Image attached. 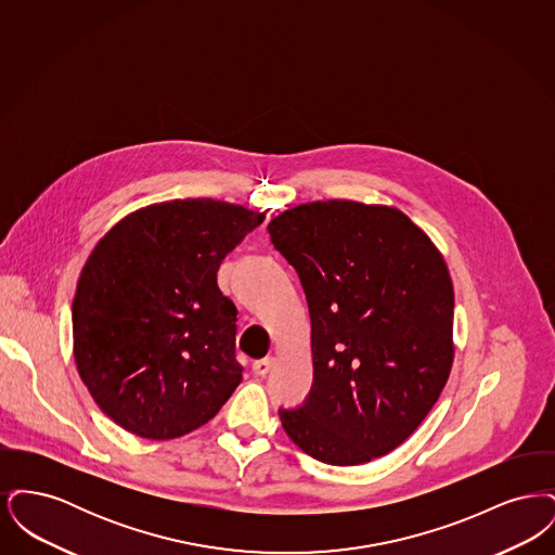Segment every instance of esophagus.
<instances>
[{"mask_svg":"<svg viewBox=\"0 0 555 555\" xmlns=\"http://www.w3.org/2000/svg\"><path fill=\"white\" fill-rule=\"evenodd\" d=\"M274 366V358H264V360H258L251 364V370L256 376H266L270 370Z\"/></svg>","mask_w":555,"mask_h":555,"instance_id":"esophagus-1","label":"esophagus"}]
</instances>
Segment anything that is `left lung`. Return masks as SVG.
<instances>
[{
    "mask_svg": "<svg viewBox=\"0 0 555 555\" xmlns=\"http://www.w3.org/2000/svg\"><path fill=\"white\" fill-rule=\"evenodd\" d=\"M312 320L314 383L279 408L291 441L318 462L358 466L399 448L448 383L453 287L430 238L401 211L314 202L268 224Z\"/></svg>",
    "mask_w": 555,
    "mask_h": 555,
    "instance_id": "obj_1",
    "label": "left lung"
}]
</instances>
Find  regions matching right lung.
<instances>
[{
    "label": "right lung",
    "instance_id": "1",
    "mask_svg": "<svg viewBox=\"0 0 555 555\" xmlns=\"http://www.w3.org/2000/svg\"><path fill=\"white\" fill-rule=\"evenodd\" d=\"M262 222L243 206L175 199L132 211L95 245L73 299L75 360L118 426L175 439L233 396L237 308L216 272Z\"/></svg>",
    "mask_w": 555,
    "mask_h": 555
}]
</instances>
